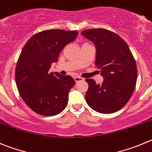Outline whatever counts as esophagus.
I'll use <instances>...</instances> for the list:
<instances>
[{
	"label": "esophagus",
	"mask_w": 152,
	"mask_h": 152,
	"mask_svg": "<svg viewBox=\"0 0 152 152\" xmlns=\"http://www.w3.org/2000/svg\"><path fill=\"white\" fill-rule=\"evenodd\" d=\"M74 79H75V81H76V83H79V82H82L84 80V79H83V78L79 77V76H75Z\"/></svg>",
	"instance_id": "34e87169"
}]
</instances>
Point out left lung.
Masks as SVG:
<instances>
[{"label":"left lung","mask_w":152,"mask_h":152,"mask_svg":"<svg viewBox=\"0 0 152 152\" xmlns=\"http://www.w3.org/2000/svg\"><path fill=\"white\" fill-rule=\"evenodd\" d=\"M81 34L95 45V66L104 79L99 84L86 79V102L98 113L117 111L131 98L137 80L136 64L129 46L118 35L104 28L84 30Z\"/></svg>","instance_id":"8db88e82"}]
</instances>
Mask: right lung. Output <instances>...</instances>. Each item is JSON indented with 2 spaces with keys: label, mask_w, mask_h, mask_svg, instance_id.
I'll use <instances>...</instances> for the list:
<instances>
[{
  "label": "right lung",
  "mask_w": 152,
  "mask_h": 152,
  "mask_svg": "<svg viewBox=\"0 0 152 152\" xmlns=\"http://www.w3.org/2000/svg\"><path fill=\"white\" fill-rule=\"evenodd\" d=\"M77 35L76 31L45 30L31 37L23 47L16 64V83L21 98L35 113L54 116L67 105L76 82L70 76L50 73V67Z\"/></svg>",
  "instance_id": "right-lung-1"
}]
</instances>
